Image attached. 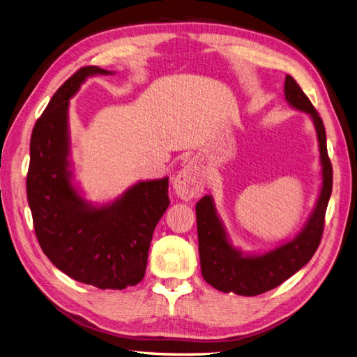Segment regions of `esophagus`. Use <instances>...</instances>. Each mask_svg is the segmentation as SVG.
Segmentation results:
<instances>
[{
  "label": "esophagus",
  "mask_w": 357,
  "mask_h": 357,
  "mask_svg": "<svg viewBox=\"0 0 357 357\" xmlns=\"http://www.w3.org/2000/svg\"><path fill=\"white\" fill-rule=\"evenodd\" d=\"M207 183V172L197 160H190L172 181V189L183 201H190L202 194Z\"/></svg>",
  "instance_id": "1"
}]
</instances>
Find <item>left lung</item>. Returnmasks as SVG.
I'll return each instance as SVG.
<instances>
[{
	"label": "left lung",
	"instance_id": "1",
	"mask_svg": "<svg viewBox=\"0 0 357 357\" xmlns=\"http://www.w3.org/2000/svg\"><path fill=\"white\" fill-rule=\"evenodd\" d=\"M284 94L287 103L310 115L314 124L321 165L319 197L310 218L293 238L258 254L234 246L218 215L213 197L201 198L195 207L201 273L207 284L222 293L257 296L273 290L306 266L320 245L326 208L332 194V165L327 158L326 130L319 112L290 75L285 76Z\"/></svg>",
	"mask_w": 357,
	"mask_h": 357
}]
</instances>
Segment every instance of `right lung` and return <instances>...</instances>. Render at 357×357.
<instances>
[{"mask_svg":"<svg viewBox=\"0 0 357 357\" xmlns=\"http://www.w3.org/2000/svg\"><path fill=\"white\" fill-rule=\"evenodd\" d=\"M82 67L37 120L30 142L26 197L38 243L63 273L100 290H123L146 275L149 249L169 206L168 177L139 180L109 202H91L75 181L69 107L86 78L114 75Z\"/></svg>","mask_w":357,"mask_h":357,"instance_id":"right-lung-1","label":"right lung"}]
</instances>
